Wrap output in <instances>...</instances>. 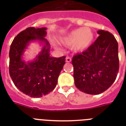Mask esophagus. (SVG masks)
<instances>
[{"instance_id":"34e87169","label":"esophagus","mask_w":126,"mask_h":126,"mask_svg":"<svg viewBox=\"0 0 126 126\" xmlns=\"http://www.w3.org/2000/svg\"><path fill=\"white\" fill-rule=\"evenodd\" d=\"M71 61H72V59H71V58H70L69 57H67L65 58V61H66L67 62H71Z\"/></svg>"}]
</instances>
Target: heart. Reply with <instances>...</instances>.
Segmentation results:
<instances>
[{"label": "heart", "instance_id": "b5f03b06", "mask_svg": "<svg viewBox=\"0 0 126 126\" xmlns=\"http://www.w3.org/2000/svg\"><path fill=\"white\" fill-rule=\"evenodd\" d=\"M94 33L90 28H79L63 34L59 41L65 45H72L76 52H83L88 49L94 40Z\"/></svg>", "mask_w": 126, "mask_h": 126}]
</instances>
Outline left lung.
Segmentation results:
<instances>
[{
  "instance_id": "obj_1",
  "label": "left lung",
  "mask_w": 126,
  "mask_h": 126,
  "mask_svg": "<svg viewBox=\"0 0 126 126\" xmlns=\"http://www.w3.org/2000/svg\"><path fill=\"white\" fill-rule=\"evenodd\" d=\"M100 36L87 50L72 60L74 84L90 94H98L111 86L119 69L118 43L113 34L98 30Z\"/></svg>"
}]
</instances>
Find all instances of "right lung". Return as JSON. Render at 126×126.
Here are the masks:
<instances>
[{
	"instance_id": "right-lung-1",
	"label": "right lung",
	"mask_w": 126,
	"mask_h": 126,
	"mask_svg": "<svg viewBox=\"0 0 126 126\" xmlns=\"http://www.w3.org/2000/svg\"><path fill=\"white\" fill-rule=\"evenodd\" d=\"M46 30L47 28H28L14 38L10 48V76L16 88L30 97H42L53 91L65 64V56L50 55ZM32 42H38L41 50L33 60L26 61L24 52Z\"/></svg>"
}]
</instances>
